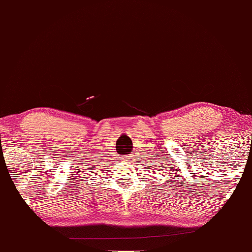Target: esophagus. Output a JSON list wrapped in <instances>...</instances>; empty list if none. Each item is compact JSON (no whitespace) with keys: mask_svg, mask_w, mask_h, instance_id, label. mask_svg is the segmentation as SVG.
Returning a JSON list of instances; mask_svg holds the SVG:
<instances>
[{"mask_svg":"<svg viewBox=\"0 0 252 252\" xmlns=\"http://www.w3.org/2000/svg\"><path fill=\"white\" fill-rule=\"evenodd\" d=\"M125 160H126V163H130V160H131V158H130V157H129V156H125Z\"/></svg>","mask_w":252,"mask_h":252,"instance_id":"34e87169","label":"esophagus"}]
</instances>
